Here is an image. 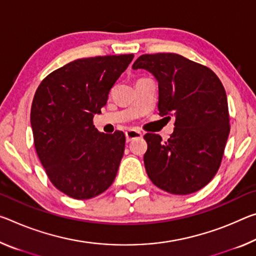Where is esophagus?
<instances>
[{
	"label": "esophagus",
	"mask_w": 256,
	"mask_h": 256,
	"mask_svg": "<svg viewBox=\"0 0 256 256\" xmlns=\"http://www.w3.org/2000/svg\"><path fill=\"white\" fill-rule=\"evenodd\" d=\"M125 136H126L128 142H130V141H132L133 139H136V138H142V133L140 131H136V130L130 128L125 132Z\"/></svg>",
	"instance_id": "34e87169"
}]
</instances>
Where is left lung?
<instances>
[{"instance_id": "1", "label": "left lung", "mask_w": 256, "mask_h": 256, "mask_svg": "<svg viewBox=\"0 0 256 256\" xmlns=\"http://www.w3.org/2000/svg\"><path fill=\"white\" fill-rule=\"evenodd\" d=\"M132 68L155 76L160 115L176 117L168 141L163 142L155 133L144 136L149 179L170 194L198 192L220 168L230 132L228 100L221 80L208 67L176 54H142Z\"/></svg>"}]
</instances>
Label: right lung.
<instances>
[{"label": "right lung", "mask_w": 256, "mask_h": 256, "mask_svg": "<svg viewBox=\"0 0 256 256\" xmlns=\"http://www.w3.org/2000/svg\"><path fill=\"white\" fill-rule=\"evenodd\" d=\"M133 56L74 60L48 74L35 92L30 124L36 152L52 184L67 196L88 200L115 180L125 136L99 132L93 116Z\"/></svg>", "instance_id": "right-lung-1"}]
</instances>
